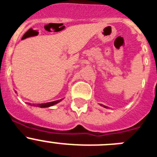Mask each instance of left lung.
Instances as JSON below:
<instances>
[{
    "label": "left lung",
    "mask_w": 157,
    "mask_h": 157,
    "mask_svg": "<svg viewBox=\"0 0 157 157\" xmlns=\"http://www.w3.org/2000/svg\"><path fill=\"white\" fill-rule=\"evenodd\" d=\"M101 106H103V107H105V108H108V107H107V106H105V105H101Z\"/></svg>",
    "instance_id": "1"
}]
</instances>
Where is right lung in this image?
<instances>
[{"mask_svg":"<svg viewBox=\"0 0 157 157\" xmlns=\"http://www.w3.org/2000/svg\"><path fill=\"white\" fill-rule=\"evenodd\" d=\"M61 101V100H59V101H52V102H48V103H45V104H37V105H30L29 103V105H32V106H35V107H40V108H48V107L52 106V105H56V104L59 103V101Z\"/></svg>","mask_w":157,"mask_h":157,"instance_id":"1","label":"right lung"}]
</instances>
